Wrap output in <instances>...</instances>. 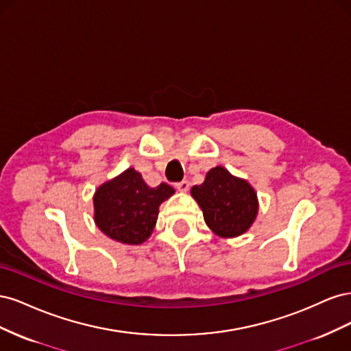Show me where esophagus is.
<instances>
[{"instance_id":"1","label":"esophagus","mask_w":351,"mask_h":351,"mask_svg":"<svg viewBox=\"0 0 351 351\" xmlns=\"http://www.w3.org/2000/svg\"><path fill=\"white\" fill-rule=\"evenodd\" d=\"M176 187H177L178 192H189V189H190V183L187 182V180H183V182L177 183V184H176Z\"/></svg>"}]
</instances>
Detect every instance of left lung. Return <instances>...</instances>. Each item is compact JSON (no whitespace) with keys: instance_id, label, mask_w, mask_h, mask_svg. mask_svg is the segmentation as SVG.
Masks as SVG:
<instances>
[{"instance_id":"obj_1","label":"left lung","mask_w":351,"mask_h":351,"mask_svg":"<svg viewBox=\"0 0 351 351\" xmlns=\"http://www.w3.org/2000/svg\"><path fill=\"white\" fill-rule=\"evenodd\" d=\"M192 196L204 212L206 226L219 237L241 236L258 215L254 189L224 167L209 169L205 182L192 187Z\"/></svg>"}]
</instances>
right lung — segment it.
I'll use <instances>...</instances> for the list:
<instances>
[{"mask_svg":"<svg viewBox=\"0 0 351 351\" xmlns=\"http://www.w3.org/2000/svg\"><path fill=\"white\" fill-rule=\"evenodd\" d=\"M173 195L171 186L149 187L141 173L129 168L95 192V222L115 241L141 244L152 234L159 205Z\"/></svg>","mask_w":351,"mask_h":351,"instance_id":"add662e5","label":"right lung"}]
</instances>
